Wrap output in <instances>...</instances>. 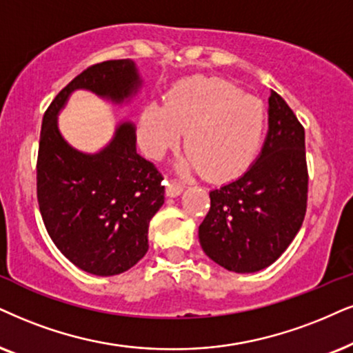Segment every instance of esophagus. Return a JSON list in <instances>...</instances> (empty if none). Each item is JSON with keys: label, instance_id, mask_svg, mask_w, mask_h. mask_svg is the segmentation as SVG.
Instances as JSON below:
<instances>
[{"label": "esophagus", "instance_id": "1", "mask_svg": "<svg viewBox=\"0 0 353 353\" xmlns=\"http://www.w3.org/2000/svg\"><path fill=\"white\" fill-rule=\"evenodd\" d=\"M182 190H184V187L181 184H176V182H171V181L166 182L168 197H177V195L182 194Z\"/></svg>", "mask_w": 353, "mask_h": 353}]
</instances>
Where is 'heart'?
<instances>
[{"label":"heart","mask_w":353,"mask_h":353,"mask_svg":"<svg viewBox=\"0 0 353 353\" xmlns=\"http://www.w3.org/2000/svg\"><path fill=\"white\" fill-rule=\"evenodd\" d=\"M264 119L262 102L236 84L220 78L189 79L171 89L166 104L143 107L138 141L150 158H161L185 132L182 171L200 169L207 179H228L251 161Z\"/></svg>","instance_id":"1"}]
</instances>
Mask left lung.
<instances>
[{
    "instance_id": "obj_1",
    "label": "left lung",
    "mask_w": 353,
    "mask_h": 353,
    "mask_svg": "<svg viewBox=\"0 0 353 353\" xmlns=\"http://www.w3.org/2000/svg\"><path fill=\"white\" fill-rule=\"evenodd\" d=\"M305 128L270 91L269 132L257 161L239 179L210 192L199 226L203 252L226 270L265 269L290 246L306 215Z\"/></svg>"
}]
</instances>
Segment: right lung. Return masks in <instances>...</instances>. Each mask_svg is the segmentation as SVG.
Segmentation results:
<instances>
[{"label": "right lung", "mask_w": 353, "mask_h": 353, "mask_svg": "<svg viewBox=\"0 0 353 353\" xmlns=\"http://www.w3.org/2000/svg\"><path fill=\"white\" fill-rule=\"evenodd\" d=\"M140 84L132 60L102 61L66 84L43 114L37 156L40 215L60 252L89 274L117 275L143 259L150 221L164 203L163 176L137 153L132 123H120L104 150L86 154L63 140L57 115L74 89L120 104Z\"/></svg>", "instance_id": "add662e5"}]
</instances>
